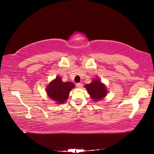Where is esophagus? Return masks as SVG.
Listing matches in <instances>:
<instances>
[{
    "label": "esophagus",
    "instance_id": "34e87169",
    "mask_svg": "<svg viewBox=\"0 0 154 154\" xmlns=\"http://www.w3.org/2000/svg\"><path fill=\"white\" fill-rule=\"evenodd\" d=\"M77 88H79V89H81V87H82V83H77Z\"/></svg>",
    "mask_w": 154,
    "mask_h": 154
}]
</instances>
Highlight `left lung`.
Listing matches in <instances>:
<instances>
[{"mask_svg":"<svg viewBox=\"0 0 154 154\" xmlns=\"http://www.w3.org/2000/svg\"><path fill=\"white\" fill-rule=\"evenodd\" d=\"M84 87L87 90L88 93L94 102H98L103 99L108 94L106 86L98 78L93 79L92 82L89 84L85 85Z\"/></svg>","mask_w":154,"mask_h":154,"instance_id":"1","label":"left lung"}]
</instances>
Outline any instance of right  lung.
<instances>
[{
  "mask_svg": "<svg viewBox=\"0 0 154 154\" xmlns=\"http://www.w3.org/2000/svg\"><path fill=\"white\" fill-rule=\"evenodd\" d=\"M60 76L50 81L45 88L48 97L55 104H63L67 100L70 91L75 88V85L71 82H63Z\"/></svg>",
  "mask_w": 154,
  "mask_h": 154,
  "instance_id": "1",
  "label": "right lung"
}]
</instances>
